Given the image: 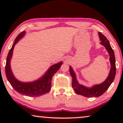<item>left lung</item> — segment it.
<instances>
[{
    "mask_svg": "<svg viewBox=\"0 0 123 123\" xmlns=\"http://www.w3.org/2000/svg\"><path fill=\"white\" fill-rule=\"evenodd\" d=\"M98 35L101 41L100 44L103 45L105 48L110 56L109 60L111 63V69L106 79L101 84L94 85L91 87L85 86L79 84L76 79L75 73L74 72L72 67L69 66V72L70 75L72 77L73 88L76 94L86 97L92 98L101 96L107 90L110 85L113 82L116 76V60L114 51L106 37L100 32H98Z\"/></svg>",
    "mask_w": 123,
    "mask_h": 123,
    "instance_id": "8db88e82",
    "label": "left lung"
}]
</instances>
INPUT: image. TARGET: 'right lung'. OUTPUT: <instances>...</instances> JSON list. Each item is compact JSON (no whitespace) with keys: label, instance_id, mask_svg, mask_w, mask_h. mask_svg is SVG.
I'll list each match as a JSON object with an SVG mask.
<instances>
[{"label":"right lung","instance_id":"1","mask_svg":"<svg viewBox=\"0 0 123 123\" xmlns=\"http://www.w3.org/2000/svg\"><path fill=\"white\" fill-rule=\"evenodd\" d=\"M25 34V31L20 32L16 38L12 48L10 50L5 66L6 76L7 80L13 87L14 90L20 93V94L32 97H39L48 93L50 90L52 77L58 71L63 63L61 61L51 66L41 78L33 81L23 82L18 80L14 76L13 72L12 71L11 60L13 55L14 45Z\"/></svg>","mask_w":123,"mask_h":123}]
</instances>
